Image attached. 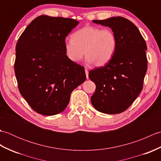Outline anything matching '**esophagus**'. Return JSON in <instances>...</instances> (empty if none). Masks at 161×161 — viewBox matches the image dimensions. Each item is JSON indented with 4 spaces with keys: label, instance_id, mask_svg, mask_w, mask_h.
<instances>
[{
    "label": "esophagus",
    "instance_id": "1",
    "mask_svg": "<svg viewBox=\"0 0 161 161\" xmlns=\"http://www.w3.org/2000/svg\"><path fill=\"white\" fill-rule=\"evenodd\" d=\"M85 73H86V79L88 80V71L87 69H85Z\"/></svg>",
    "mask_w": 161,
    "mask_h": 161
}]
</instances>
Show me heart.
Wrapping results in <instances>:
<instances>
[{
	"instance_id": "b5f03b06",
	"label": "heart",
	"mask_w": 161,
	"mask_h": 161,
	"mask_svg": "<svg viewBox=\"0 0 161 161\" xmlns=\"http://www.w3.org/2000/svg\"><path fill=\"white\" fill-rule=\"evenodd\" d=\"M117 48V39L108 28L85 26L72 35V40L64 43L65 53L71 61L77 63L84 53L89 64L100 67L108 63Z\"/></svg>"
}]
</instances>
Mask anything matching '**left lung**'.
Instances as JSON below:
<instances>
[{
    "label": "left lung",
    "mask_w": 161,
    "mask_h": 161,
    "mask_svg": "<svg viewBox=\"0 0 161 161\" xmlns=\"http://www.w3.org/2000/svg\"><path fill=\"white\" fill-rule=\"evenodd\" d=\"M93 22L111 29L117 39V48L107 64L88 73L96 85L91 103L103 114H120L129 107L142 89L147 68L145 41L137 27L124 17Z\"/></svg>",
    "instance_id": "left-lung-1"
}]
</instances>
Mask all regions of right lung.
Segmentation results:
<instances>
[{"instance_id":"obj_1","label":"right lung","mask_w":161,"mask_h":161,"mask_svg":"<svg viewBox=\"0 0 161 161\" xmlns=\"http://www.w3.org/2000/svg\"><path fill=\"white\" fill-rule=\"evenodd\" d=\"M78 24L72 19L39 16L16 43L19 89L38 114L54 115L64 111L72 92L86 80L84 68L68 59L64 50L66 37Z\"/></svg>"}]
</instances>
